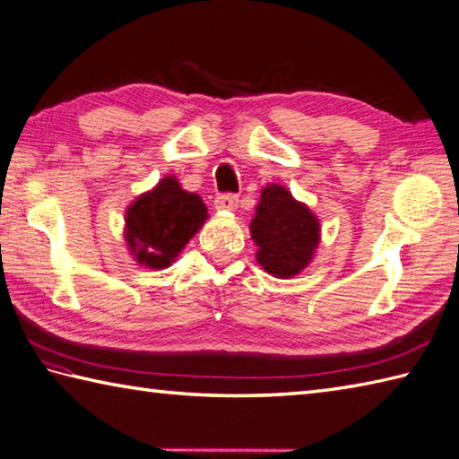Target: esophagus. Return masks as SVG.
<instances>
[{
  "instance_id": "1",
  "label": "esophagus",
  "mask_w": 459,
  "mask_h": 459,
  "mask_svg": "<svg viewBox=\"0 0 459 459\" xmlns=\"http://www.w3.org/2000/svg\"><path fill=\"white\" fill-rule=\"evenodd\" d=\"M214 206L224 211H235L238 206V195L235 193H222L214 196Z\"/></svg>"
}]
</instances>
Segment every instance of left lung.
<instances>
[{
	"mask_svg": "<svg viewBox=\"0 0 459 459\" xmlns=\"http://www.w3.org/2000/svg\"><path fill=\"white\" fill-rule=\"evenodd\" d=\"M250 235L258 245L256 260L278 278L299 274L310 263L320 240V224L307 204L292 199L281 185L263 188Z\"/></svg>",
	"mask_w": 459,
	"mask_h": 459,
	"instance_id": "left-lung-1",
	"label": "left lung"
}]
</instances>
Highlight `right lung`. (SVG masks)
Here are the masks:
<instances>
[{"label":"right lung","mask_w":459,"mask_h":459,"mask_svg":"<svg viewBox=\"0 0 459 459\" xmlns=\"http://www.w3.org/2000/svg\"><path fill=\"white\" fill-rule=\"evenodd\" d=\"M206 217L209 214L201 196L183 191L173 177H167L129 206L125 238L141 264L165 268Z\"/></svg>","instance_id":"add662e5"}]
</instances>
